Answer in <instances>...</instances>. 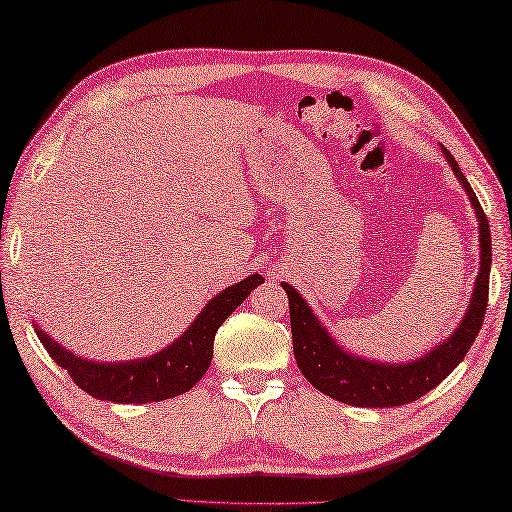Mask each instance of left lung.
<instances>
[{
  "mask_svg": "<svg viewBox=\"0 0 512 512\" xmlns=\"http://www.w3.org/2000/svg\"><path fill=\"white\" fill-rule=\"evenodd\" d=\"M454 176H457L463 190L468 192L472 208L479 221V248H481V268L475 280V291L466 315L452 336L434 347L423 358L403 362V365H389V362H374L360 356H353L342 349L329 331L315 318L309 304L291 284H282L288 295V309H291V333H293V353L297 367L304 378L318 389V392L336 398L340 403L356 407H398L418 401L423 394L430 392L441 380L452 374V369L466 358L472 342L483 324L488 306V284H490V226L483 215L481 203L472 192L470 183L454 156L443 147Z\"/></svg>",
  "mask_w": 512,
  "mask_h": 512,
  "instance_id": "obj_1",
  "label": "left lung"
}]
</instances>
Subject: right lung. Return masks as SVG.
Here are the masks:
<instances>
[{"label":"right lung","instance_id":"add662e5","mask_svg":"<svg viewBox=\"0 0 512 512\" xmlns=\"http://www.w3.org/2000/svg\"><path fill=\"white\" fill-rule=\"evenodd\" d=\"M264 282L262 275H250L246 280L228 286L206 304L179 340L150 358L127 362H96L73 356L49 333L35 327L37 338L49 351V356L62 369L69 371L80 389L98 401L111 403H154L181 396L199 383L212 360L215 333L228 315L246 300L255 286Z\"/></svg>","mask_w":512,"mask_h":512}]
</instances>
